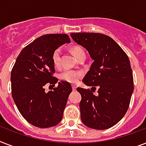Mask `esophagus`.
<instances>
[{
    "label": "esophagus",
    "mask_w": 146,
    "mask_h": 146,
    "mask_svg": "<svg viewBox=\"0 0 146 146\" xmlns=\"http://www.w3.org/2000/svg\"><path fill=\"white\" fill-rule=\"evenodd\" d=\"M72 89H73V91H76V86H72Z\"/></svg>",
    "instance_id": "34e87169"
}]
</instances>
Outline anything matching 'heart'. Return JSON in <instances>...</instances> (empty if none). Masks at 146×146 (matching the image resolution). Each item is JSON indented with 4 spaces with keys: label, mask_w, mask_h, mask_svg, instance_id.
Masks as SVG:
<instances>
[{
    "label": "heart",
    "mask_w": 146,
    "mask_h": 146,
    "mask_svg": "<svg viewBox=\"0 0 146 146\" xmlns=\"http://www.w3.org/2000/svg\"><path fill=\"white\" fill-rule=\"evenodd\" d=\"M72 52L74 54L76 59H80L82 57H86V52L84 49L80 46H74L72 48ZM60 57H61V50L60 48H57L52 54V61L55 66H59L60 63ZM82 76V73L80 71L73 70H64L60 73V79L65 82L70 83H76L80 80V77Z\"/></svg>",
    "instance_id": "heart-1"
}]
</instances>
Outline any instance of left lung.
I'll use <instances>...</instances> for the list:
<instances>
[{
    "label": "left lung",
    "mask_w": 146,
    "mask_h": 146,
    "mask_svg": "<svg viewBox=\"0 0 146 146\" xmlns=\"http://www.w3.org/2000/svg\"><path fill=\"white\" fill-rule=\"evenodd\" d=\"M77 44L89 51L93 60L82 82L90 89L78 87L81 94V120L96 129L111 128L129 108L133 92V76L129 57L119 44L101 33H71ZM98 88V95L93 94ZM94 90H93V89Z\"/></svg>",
    "instance_id": "8db88e82"
}]
</instances>
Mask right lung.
Returning a JSON list of instances; mask_svg holds the SVG:
<instances>
[{
	"mask_svg": "<svg viewBox=\"0 0 146 146\" xmlns=\"http://www.w3.org/2000/svg\"><path fill=\"white\" fill-rule=\"evenodd\" d=\"M70 42L66 34L42 35L21 50L13 66L10 76L13 98L22 116L35 127H54L63 118L72 92L71 85L61 81L48 92H44V86H54L58 81L53 76L55 73L53 52Z\"/></svg>",
	"mask_w": 146,
	"mask_h": 146,
	"instance_id": "right-lung-1",
	"label": "right lung"
}]
</instances>
